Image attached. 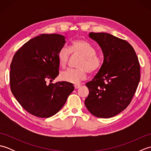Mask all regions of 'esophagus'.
Segmentation results:
<instances>
[{
  "instance_id": "esophagus-1",
  "label": "esophagus",
  "mask_w": 151,
  "mask_h": 151,
  "mask_svg": "<svg viewBox=\"0 0 151 151\" xmlns=\"http://www.w3.org/2000/svg\"><path fill=\"white\" fill-rule=\"evenodd\" d=\"M81 84H75V86H75V89H78V88H79L80 87H81Z\"/></svg>"
}]
</instances>
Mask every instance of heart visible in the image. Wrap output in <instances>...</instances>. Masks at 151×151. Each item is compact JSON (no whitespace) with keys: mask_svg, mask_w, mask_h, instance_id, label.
<instances>
[{"mask_svg":"<svg viewBox=\"0 0 151 151\" xmlns=\"http://www.w3.org/2000/svg\"><path fill=\"white\" fill-rule=\"evenodd\" d=\"M70 53L81 56L77 65L78 68L68 69L61 73L60 78L63 81L78 84L86 78L88 72L97 73L103 65V57L96 52L95 47L88 41L76 40L70 44L69 49L65 47L61 48L58 53V60L61 67H66Z\"/></svg>","mask_w":151,"mask_h":151,"instance_id":"1","label":"heart"}]
</instances>
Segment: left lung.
<instances>
[{"instance_id": "obj_1", "label": "left lung", "mask_w": 151, "mask_h": 151, "mask_svg": "<svg viewBox=\"0 0 151 151\" xmlns=\"http://www.w3.org/2000/svg\"><path fill=\"white\" fill-rule=\"evenodd\" d=\"M104 54L101 69L86 86L85 105L100 118H110L127 108L140 81V65L135 50L127 41L108 33L90 32Z\"/></svg>"}]
</instances>
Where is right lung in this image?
Returning a JSON list of instances; mask_svg holds the SVG:
<instances>
[{
    "label": "right lung",
    "instance_id": "1",
    "mask_svg": "<svg viewBox=\"0 0 151 151\" xmlns=\"http://www.w3.org/2000/svg\"><path fill=\"white\" fill-rule=\"evenodd\" d=\"M65 43L62 35L41 34L24 43L13 57L11 91L21 106L36 117L55 115L75 89L67 82L51 83L59 74L58 53Z\"/></svg>",
    "mask_w": 151,
    "mask_h": 151
}]
</instances>
